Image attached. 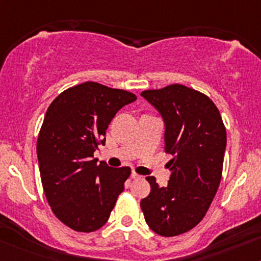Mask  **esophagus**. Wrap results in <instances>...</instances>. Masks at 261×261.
<instances>
[{"instance_id":"1","label":"esophagus","mask_w":261,"mask_h":261,"mask_svg":"<svg viewBox=\"0 0 261 261\" xmlns=\"http://www.w3.org/2000/svg\"><path fill=\"white\" fill-rule=\"evenodd\" d=\"M131 177H133L134 179H139V178H141V176H140L139 173H136L135 171H133V172H131Z\"/></svg>"}]
</instances>
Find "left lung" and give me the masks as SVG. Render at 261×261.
<instances>
[{
	"label": "left lung",
	"instance_id": "8db88e82",
	"mask_svg": "<svg viewBox=\"0 0 261 261\" xmlns=\"http://www.w3.org/2000/svg\"><path fill=\"white\" fill-rule=\"evenodd\" d=\"M141 95L160 111L165 121V152L173 159L166 187L154 177L141 199L147 225L162 237H176L196 227L218 191L223 172L227 131L218 108L200 91L172 84L144 90Z\"/></svg>",
	"mask_w": 261,
	"mask_h": 261
}]
</instances>
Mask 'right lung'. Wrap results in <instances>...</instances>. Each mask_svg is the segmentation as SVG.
<instances>
[{
	"label": "right lung",
	"instance_id": "obj_1",
	"mask_svg": "<svg viewBox=\"0 0 261 261\" xmlns=\"http://www.w3.org/2000/svg\"><path fill=\"white\" fill-rule=\"evenodd\" d=\"M136 95L85 82L51 101L37 140L39 171L51 212L75 231L90 233L108 222L130 167L98 163L94 152L105 144L115 114Z\"/></svg>",
	"mask_w": 261,
	"mask_h": 261
}]
</instances>
